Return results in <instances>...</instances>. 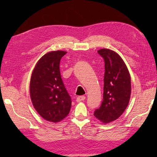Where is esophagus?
I'll use <instances>...</instances> for the list:
<instances>
[{
  "mask_svg": "<svg viewBox=\"0 0 157 157\" xmlns=\"http://www.w3.org/2000/svg\"><path fill=\"white\" fill-rule=\"evenodd\" d=\"M85 99H86V96H78V98H77L76 101L78 102H80V101H84Z\"/></svg>",
  "mask_w": 157,
  "mask_h": 157,
  "instance_id": "esophagus-1",
  "label": "esophagus"
}]
</instances>
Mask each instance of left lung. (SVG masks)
I'll return each instance as SVG.
<instances>
[{
    "mask_svg": "<svg viewBox=\"0 0 157 157\" xmlns=\"http://www.w3.org/2000/svg\"><path fill=\"white\" fill-rule=\"evenodd\" d=\"M98 53L104 59L103 101L94 115L104 123L115 121L125 111L131 96V78L121 56L115 51L102 48Z\"/></svg>",
    "mask_w": 157,
    "mask_h": 157,
    "instance_id": "1",
    "label": "left lung"
}]
</instances>
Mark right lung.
<instances>
[{"label": "right lung", "instance_id": "right-lung-1", "mask_svg": "<svg viewBox=\"0 0 157 157\" xmlns=\"http://www.w3.org/2000/svg\"><path fill=\"white\" fill-rule=\"evenodd\" d=\"M67 53L56 51L46 53L36 63L30 79L31 100L43 119L57 123L68 115L71 98L60 73V61Z\"/></svg>", "mask_w": 157, "mask_h": 157}]
</instances>
